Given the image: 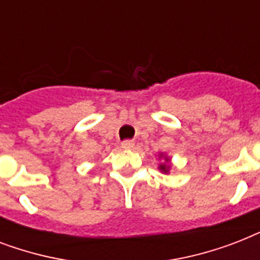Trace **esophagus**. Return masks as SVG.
I'll return each mask as SVG.
<instances>
[{"mask_svg":"<svg viewBox=\"0 0 260 260\" xmlns=\"http://www.w3.org/2000/svg\"><path fill=\"white\" fill-rule=\"evenodd\" d=\"M121 147L124 150H132L135 147V142L134 140H124V142L121 143Z\"/></svg>","mask_w":260,"mask_h":260,"instance_id":"1","label":"esophagus"}]
</instances>
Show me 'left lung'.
<instances>
[{
	"instance_id": "left-lung-1",
	"label": "left lung",
	"mask_w": 260,
	"mask_h": 260,
	"mask_svg": "<svg viewBox=\"0 0 260 260\" xmlns=\"http://www.w3.org/2000/svg\"><path fill=\"white\" fill-rule=\"evenodd\" d=\"M158 158L163 159L162 163H159V166H158L159 170L162 171L163 174L170 173V170H171V159H170V156H167V155H165L163 152H159Z\"/></svg>"
}]
</instances>
